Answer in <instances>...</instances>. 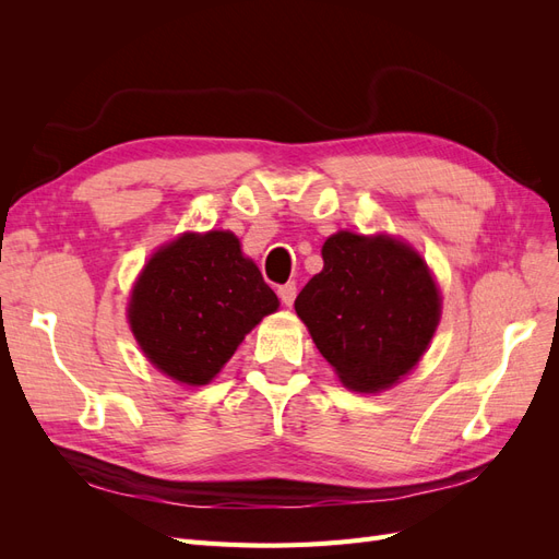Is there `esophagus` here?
<instances>
[{"label":"esophagus","instance_id":"34e87169","mask_svg":"<svg viewBox=\"0 0 559 559\" xmlns=\"http://www.w3.org/2000/svg\"><path fill=\"white\" fill-rule=\"evenodd\" d=\"M296 294H298V286H296V282H286V284H282L280 289H277V296H280V300L284 302L286 308H292V306H294Z\"/></svg>","mask_w":559,"mask_h":559}]
</instances>
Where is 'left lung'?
Returning <instances> with one entry per match:
<instances>
[{
    "label": "left lung",
    "instance_id": "left-lung-1",
    "mask_svg": "<svg viewBox=\"0 0 559 559\" xmlns=\"http://www.w3.org/2000/svg\"><path fill=\"white\" fill-rule=\"evenodd\" d=\"M324 270L294 308L337 378L354 392L392 386L419 361L441 317L425 261L399 240L341 230L321 249Z\"/></svg>",
    "mask_w": 559,
    "mask_h": 559
}]
</instances>
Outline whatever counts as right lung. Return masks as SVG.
Masks as SVG:
<instances>
[{
    "mask_svg": "<svg viewBox=\"0 0 559 559\" xmlns=\"http://www.w3.org/2000/svg\"><path fill=\"white\" fill-rule=\"evenodd\" d=\"M280 300L226 230L186 233L158 249L130 298L134 337L165 376L207 384Z\"/></svg>",
    "mask_w": 559,
    "mask_h": 559,
    "instance_id": "right-lung-1",
    "label": "right lung"
}]
</instances>
